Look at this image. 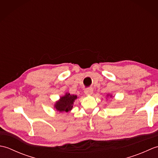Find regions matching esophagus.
<instances>
[{
  "mask_svg": "<svg viewBox=\"0 0 158 158\" xmlns=\"http://www.w3.org/2000/svg\"><path fill=\"white\" fill-rule=\"evenodd\" d=\"M85 94L86 95H92L93 94V89L92 88H88L85 90Z\"/></svg>",
  "mask_w": 158,
  "mask_h": 158,
  "instance_id": "obj_1",
  "label": "esophagus"
}]
</instances>
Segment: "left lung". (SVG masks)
I'll list each match as a JSON object with an SVG mask.
<instances>
[{
    "instance_id": "obj_1",
    "label": "left lung",
    "mask_w": 158,
    "mask_h": 158,
    "mask_svg": "<svg viewBox=\"0 0 158 158\" xmlns=\"http://www.w3.org/2000/svg\"><path fill=\"white\" fill-rule=\"evenodd\" d=\"M108 96H110V98H111V97H112V95H111V94H108L106 95V97H108Z\"/></svg>"
}]
</instances>
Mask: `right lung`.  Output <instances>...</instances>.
<instances>
[{
    "mask_svg": "<svg viewBox=\"0 0 158 158\" xmlns=\"http://www.w3.org/2000/svg\"><path fill=\"white\" fill-rule=\"evenodd\" d=\"M77 95L70 94L66 92L64 95L61 96L58 100H57L54 105V109L60 113H68L72 110L74 102L77 99Z\"/></svg>",
    "mask_w": 158,
    "mask_h": 158,
    "instance_id": "right-lung-1",
    "label": "right lung"
}]
</instances>
